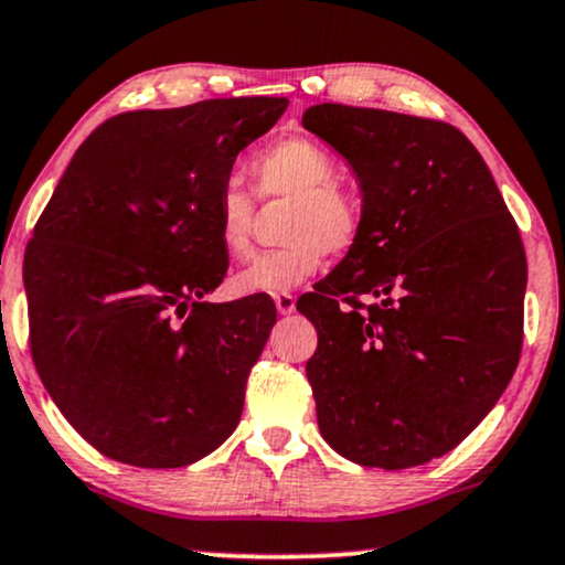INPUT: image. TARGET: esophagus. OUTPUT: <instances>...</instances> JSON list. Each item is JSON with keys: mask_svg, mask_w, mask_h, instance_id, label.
Instances as JSON below:
<instances>
[{"mask_svg": "<svg viewBox=\"0 0 565 565\" xmlns=\"http://www.w3.org/2000/svg\"><path fill=\"white\" fill-rule=\"evenodd\" d=\"M274 302H276L278 316H291V312H295L297 299L295 295H289V291H278V295H274Z\"/></svg>", "mask_w": 565, "mask_h": 565, "instance_id": "obj_1", "label": "esophagus"}]
</instances>
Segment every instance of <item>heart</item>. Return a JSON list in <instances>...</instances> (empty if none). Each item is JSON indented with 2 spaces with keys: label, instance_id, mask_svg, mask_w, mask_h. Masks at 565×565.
Listing matches in <instances>:
<instances>
[{
  "label": "heart",
  "instance_id": "1",
  "mask_svg": "<svg viewBox=\"0 0 565 565\" xmlns=\"http://www.w3.org/2000/svg\"><path fill=\"white\" fill-rule=\"evenodd\" d=\"M333 153L318 140L291 135L270 142L249 161V180L260 200H289L284 216V247L270 249L234 276L242 295L295 289L318 274L326 253L341 255L360 237L362 203L356 192L335 180ZM253 198L239 188H226L216 205V237L226 258L253 255Z\"/></svg>",
  "mask_w": 565,
  "mask_h": 565
}]
</instances>
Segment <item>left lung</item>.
I'll return each mask as SVG.
<instances>
[{
    "label": "left lung",
    "mask_w": 565,
    "mask_h": 565,
    "mask_svg": "<svg viewBox=\"0 0 565 565\" xmlns=\"http://www.w3.org/2000/svg\"><path fill=\"white\" fill-rule=\"evenodd\" d=\"M302 125L362 190L360 237L297 302L318 331L305 367L318 427L362 467H419L482 423L519 365V226L451 125L344 104L310 106Z\"/></svg>",
    "instance_id": "obj_1"
}]
</instances>
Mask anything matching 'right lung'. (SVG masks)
Returning a JSON list of instances; mask_svg holds the SVG:
<instances>
[{
  "instance_id": "1",
  "label": "right lung",
  "mask_w": 565,
  "mask_h": 565,
  "mask_svg": "<svg viewBox=\"0 0 565 565\" xmlns=\"http://www.w3.org/2000/svg\"><path fill=\"white\" fill-rule=\"evenodd\" d=\"M287 98H211L106 119L28 242L31 354L67 423L142 469L203 459L237 427L276 323L266 295L203 302L230 258L216 205Z\"/></svg>"
}]
</instances>
